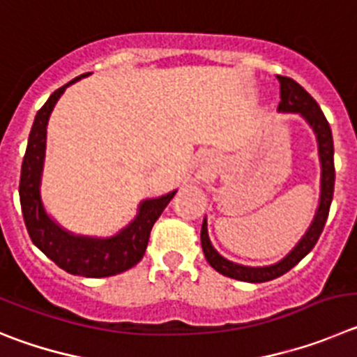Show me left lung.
<instances>
[{"label": "left lung", "instance_id": "obj_1", "mask_svg": "<svg viewBox=\"0 0 357 357\" xmlns=\"http://www.w3.org/2000/svg\"><path fill=\"white\" fill-rule=\"evenodd\" d=\"M279 91H281V102H279V112H294V114L303 115L306 123L313 128L319 142V156L320 167H322V178H320V201L317 213L313 217V222L307 227L301 242L290 250L287 258L271 266H243L238 263H233L229 259L222 258L211 245L208 238V224L206 218L202 220L201 227V245L206 261L213 266L218 274L227 275L231 279H238L245 282H265L279 278L291 271L304 256L319 242L322 234L324 226H326L327 215H329L331 201H333V192H335V146H333V133H331L329 123L326 115L320 110L319 102L314 101L303 86L298 85L295 79L287 78V76H278Z\"/></svg>", "mask_w": 357, "mask_h": 357}]
</instances>
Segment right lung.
<instances>
[{
	"mask_svg": "<svg viewBox=\"0 0 357 357\" xmlns=\"http://www.w3.org/2000/svg\"><path fill=\"white\" fill-rule=\"evenodd\" d=\"M86 75L70 79L50 96L44 107L37 112L33 126L28 139L26 153L22 158L21 181H19V199L31 242L43 250L60 268L73 275L83 278H108L121 274L135 266L144 258L149 234L162 211L174 197V192L156 199L140 202L137 217L110 238H92L79 236L60 227L46 213L40 199V176H43L44 156H46V128L54 105L67 86L73 85Z\"/></svg>",
	"mask_w": 357,
	"mask_h": 357,
	"instance_id": "right-lung-1",
	"label": "right lung"
}]
</instances>
